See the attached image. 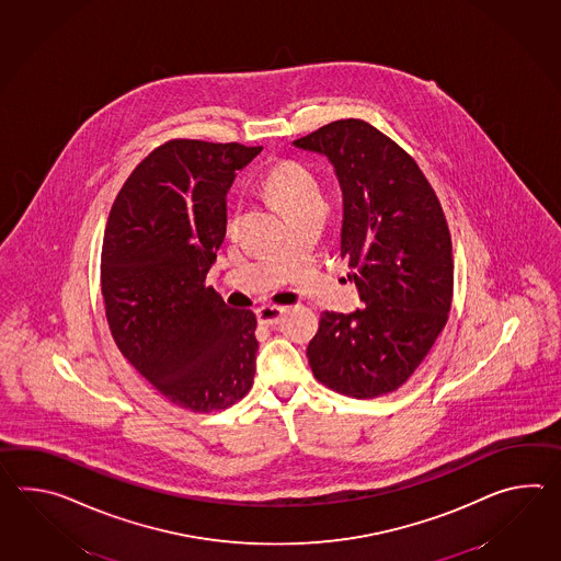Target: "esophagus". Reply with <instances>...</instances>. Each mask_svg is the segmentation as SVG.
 Returning a JSON list of instances; mask_svg holds the SVG:
<instances>
[{
    "label": "esophagus",
    "instance_id": "34e87169",
    "mask_svg": "<svg viewBox=\"0 0 561 561\" xmlns=\"http://www.w3.org/2000/svg\"><path fill=\"white\" fill-rule=\"evenodd\" d=\"M284 311L286 310L279 308V306H262L257 310V320H260V324H277L282 320V316H284Z\"/></svg>",
    "mask_w": 561,
    "mask_h": 561
}]
</instances>
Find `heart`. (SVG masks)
<instances>
[{"instance_id": "heart-1", "label": "heart", "mask_w": 561, "mask_h": 561, "mask_svg": "<svg viewBox=\"0 0 561 561\" xmlns=\"http://www.w3.org/2000/svg\"><path fill=\"white\" fill-rule=\"evenodd\" d=\"M263 188L286 209L291 219L304 213H324V191L320 185V179L306 162L291 161V159L277 162L265 174ZM239 221H241V205L236 203L227 217V231L236 233Z\"/></svg>"}]
</instances>
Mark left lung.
I'll list each match as a JSON object with an SVG mask.
<instances>
[{"label":"left lung","instance_id":"left-lung-1","mask_svg":"<svg viewBox=\"0 0 561 561\" xmlns=\"http://www.w3.org/2000/svg\"><path fill=\"white\" fill-rule=\"evenodd\" d=\"M334 164L342 197V257L362 310L324 311L308 344L318 382L352 399L402 387L447 324L453 243L416 161L373 125L346 118L294 140Z\"/></svg>","mask_w":561,"mask_h":561}]
</instances>
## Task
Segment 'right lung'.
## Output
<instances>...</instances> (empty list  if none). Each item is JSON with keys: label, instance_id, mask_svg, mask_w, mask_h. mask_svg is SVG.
Segmentation results:
<instances>
[{"label": "right lung", "instance_id": "1", "mask_svg": "<svg viewBox=\"0 0 561 561\" xmlns=\"http://www.w3.org/2000/svg\"><path fill=\"white\" fill-rule=\"evenodd\" d=\"M262 147L173 138L114 199L100 257L111 334L174 407L224 411L250 392L257 320L205 287L227 225L225 195Z\"/></svg>", "mask_w": 561, "mask_h": 561}]
</instances>
